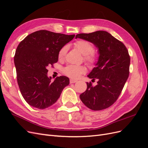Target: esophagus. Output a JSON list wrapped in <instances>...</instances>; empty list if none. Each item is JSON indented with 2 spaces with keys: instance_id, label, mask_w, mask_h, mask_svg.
Masks as SVG:
<instances>
[{
  "instance_id": "34e87169",
  "label": "esophagus",
  "mask_w": 148,
  "mask_h": 148,
  "mask_svg": "<svg viewBox=\"0 0 148 148\" xmlns=\"http://www.w3.org/2000/svg\"><path fill=\"white\" fill-rule=\"evenodd\" d=\"M77 82V79H70V83H75Z\"/></svg>"
}]
</instances>
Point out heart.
<instances>
[{
	"mask_svg": "<svg viewBox=\"0 0 148 148\" xmlns=\"http://www.w3.org/2000/svg\"><path fill=\"white\" fill-rule=\"evenodd\" d=\"M74 46L84 55V59L89 64L93 65L96 61V56L94 53L92 44L86 40H78L74 43ZM67 51L66 46L62 47L58 52V59H64ZM86 68L83 65H69L65 66L63 70L64 73L72 78H78L82 74L86 72Z\"/></svg>",
	"mask_w": 148,
	"mask_h": 148,
	"instance_id": "b5f03b06",
	"label": "heart"
}]
</instances>
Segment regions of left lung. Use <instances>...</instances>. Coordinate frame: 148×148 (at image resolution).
Returning <instances> with one entry per match:
<instances>
[{"label":"left lung","instance_id":"left-lung-1","mask_svg":"<svg viewBox=\"0 0 148 148\" xmlns=\"http://www.w3.org/2000/svg\"><path fill=\"white\" fill-rule=\"evenodd\" d=\"M92 42L99 49V60L88 75L92 86L87 83V89L79 97L83 104L92 110H101L114 104L119 98L128 78L130 57L124 44L105 31L81 33L76 38Z\"/></svg>","mask_w":148,"mask_h":148}]
</instances>
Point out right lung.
I'll return each mask as SVG.
<instances>
[{
  "label": "right lung",
  "instance_id": "obj_1",
  "mask_svg": "<svg viewBox=\"0 0 148 148\" xmlns=\"http://www.w3.org/2000/svg\"><path fill=\"white\" fill-rule=\"evenodd\" d=\"M74 37L75 34L39 30L18 44L14 56L17 82L22 96L30 106L40 109L51 106L69 84L65 76L51 82L47 73L48 66L57 62L60 49Z\"/></svg>",
  "mask_w": 148,
  "mask_h": 148
}]
</instances>
